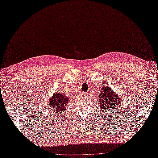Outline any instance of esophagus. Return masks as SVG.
Here are the masks:
<instances>
[{
	"mask_svg": "<svg viewBox=\"0 0 158 158\" xmlns=\"http://www.w3.org/2000/svg\"><path fill=\"white\" fill-rule=\"evenodd\" d=\"M81 94H82V95H85V94H86V93H81Z\"/></svg>",
	"mask_w": 158,
	"mask_h": 158,
	"instance_id": "obj_1",
	"label": "esophagus"
}]
</instances>
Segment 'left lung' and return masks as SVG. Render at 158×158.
Here are the masks:
<instances>
[{
	"label": "left lung",
	"mask_w": 158,
	"mask_h": 158,
	"mask_svg": "<svg viewBox=\"0 0 158 158\" xmlns=\"http://www.w3.org/2000/svg\"><path fill=\"white\" fill-rule=\"evenodd\" d=\"M98 99L101 107H103L106 110H111L112 111L118 107V104L121 100L118 94L110 88V86H104L102 88Z\"/></svg>",
	"instance_id": "1"
}]
</instances>
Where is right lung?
<instances>
[{"label":"right lung","instance_id":"1","mask_svg":"<svg viewBox=\"0 0 158 158\" xmlns=\"http://www.w3.org/2000/svg\"><path fill=\"white\" fill-rule=\"evenodd\" d=\"M69 102L68 96H65L62 93H54L53 96L49 100V106L52 109V111H56V113L62 114L65 111Z\"/></svg>","mask_w":158,"mask_h":158}]
</instances>
